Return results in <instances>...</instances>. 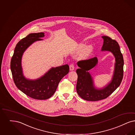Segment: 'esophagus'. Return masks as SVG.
<instances>
[{"label": "esophagus", "mask_w": 135, "mask_h": 135, "mask_svg": "<svg viewBox=\"0 0 135 135\" xmlns=\"http://www.w3.org/2000/svg\"><path fill=\"white\" fill-rule=\"evenodd\" d=\"M69 67H70V70H71V71L74 70V68H75V66H74V65L73 64H70Z\"/></svg>", "instance_id": "obj_1"}]
</instances>
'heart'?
Instances as JSON below:
<instances>
[{
	"instance_id": "obj_1",
	"label": "heart",
	"mask_w": 135,
	"mask_h": 135,
	"mask_svg": "<svg viewBox=\"0 0 135 135\" xmlns=\"http://www.w3.org/2000/svg\"><path fill=\"white\" fill-rule=\"evenodd\" d=\"M81 48H83L84 47V45H81L80 46ZM92 51V47L91 46H88V47H87L86 48L84 49L82 53H81V55L83 57H87L88 56L89 54L91 53Z\"/></svg>"
}]
</instances>
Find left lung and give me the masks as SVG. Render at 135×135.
Here are the masks:
<instances>
[{
    "label": "left lung",
    "mask_w": 135,
    "mask_h": 135,
    "mask_svg": "<svg viewBox=\"0 0 135 135\" xmlns=\"http://www.w3.org/2000/svg\"><path fill=\"white\" fill-rule=\"evenodd\" d=\"M102 38L103 44L102 50L111 52L115 58L114 74L112 80L107 86L97 89L93 86L92 77L87 71L97 64V58L94 57L77 62L79 68L76 71L78 75L76 91L80 97L88 101H97L107 98L119 86L123 78L124 62L119 44L108 36H103Z\"/></svg>",
    "instance_id": "1"
}]
</instances>
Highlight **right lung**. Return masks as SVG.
Listing matches in <instances>:
<instances>
[{"instance_id":"1","label":"right lung","mask_w":135,"mask_h":135,"mask_svg":"<svg viewBox=\"0 0 135 135\" xmlns=\"http://www.w3.org/2000/svg\"><path fill=\"white\" fill-rule=\"evenodd\" d=\"M44 32L32 33L22 38L18 43L11 58V69L16 87L29 97L43 100L51 97L56 91L60 80L69 72L68 65L52 68L43 76L35 80H28L23 76L21 66L22 55L24 51L36 41L42 40Z\"/></svg>"}]
</instances>
